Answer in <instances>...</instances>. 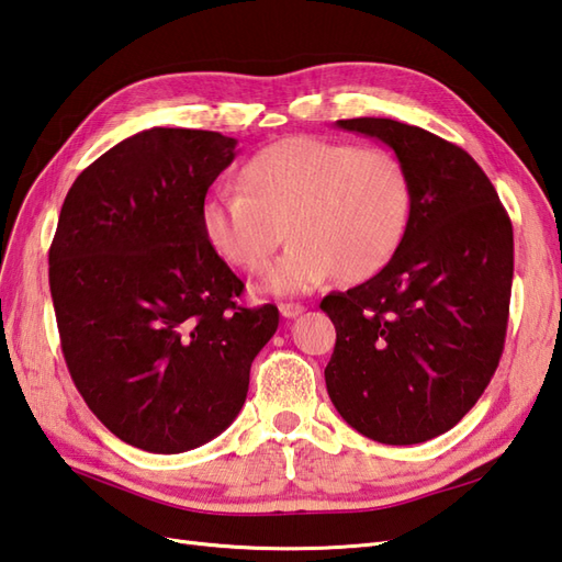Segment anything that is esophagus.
Returning a JSON list of instances; mask_svg holds the SVG:
<instances>
[{"label":"esophagus","mask_w":562,"mask_h":562,"mask_svg":"<svg viewBox=\"0 0 562 562\" xmlns=\"http://www.w3.org/2000/svg\"><path fill=\"white\" fill-rule=\"evenodd\" d=\"M279 312H281V317H285V319H295V317H300V314L305 312V307L300 305V303H281Z\"/></svg>","instance_id":"esophagus-1"}]
</instances>
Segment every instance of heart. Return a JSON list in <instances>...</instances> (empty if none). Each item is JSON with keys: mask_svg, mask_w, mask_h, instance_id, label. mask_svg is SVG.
Wrapping results in <instances>:
<instances>
[{"mask_svg": "<svg viewBox=\"0 0 562 562\" xmlns=\"http://www.w3.org/2000/svg\"><path fill=\"white\" fill-rule=\"evenodd\" d=\"M409 183L401 159L381 147L310 135L273 143L245 164L238 188H218L202 204L214 250L243 271H267L265 289L295 295L326 279L364 281L389 265L405 236Z\"/></svg>", "mask_w": 562, "mask_h": 562, "instance_id": "heart-1", "label": "heart"}]
</instances>
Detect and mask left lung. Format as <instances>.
Here are the masks:
<instances>
[{
	"instance_id": "left-lung-1",
	"label": "left lung",
	"mask_w": 562,
	"mask_h": 562,
	"mask_svg": "<svg viewBox=\"0 0 562 562\" xmlns=\"http://www.w3.org/2000/svg\"><path fill=\"white\" fill-rule=\"evenodd\" d=\"M336 126L393 149L407 173L409 218L376 277L322 300L336 326L326 391L367 439L424 443L453 429L496 372L510 310L513 224L462 147L393 119Z\"/></svg>"
}]
</instances>
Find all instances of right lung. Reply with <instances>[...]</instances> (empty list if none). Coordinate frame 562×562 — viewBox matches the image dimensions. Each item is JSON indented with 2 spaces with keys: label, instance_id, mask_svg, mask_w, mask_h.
<instances>
[{
  "label": "right lung",
  "instance_id": "right-lung-1",
  "mask_svg": "<svg viewBox=\"0 0 562 562\" xmlns=\"http://www.w3.org/2000/svg\"><path fill=\"white\" fill-rule=\"evenodd\" d=\"M236 138L149 128L80 173L49 248V291L68 372L104 427L147 453L222 434L279 310L238 307L243 281L202 226Z\"/></svg>",
  "mask_w": 562,
  "mask_h": 562
}]
</instances>
